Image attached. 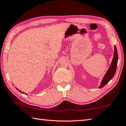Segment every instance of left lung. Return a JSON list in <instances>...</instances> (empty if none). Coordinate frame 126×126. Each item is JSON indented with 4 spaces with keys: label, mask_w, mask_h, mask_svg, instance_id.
Instances as JSON below:
<instances>
[{
    "label": "left lung",
    "mask_w": 126,
    "mask_h": 126,
    "mask_svg": "<svg viewBox=\"0 0 126 126\" xmlns=\"http://www.w3.org/2000/svg\"><path fill=\"white\" fill-rule=\"evenodd\" d=\"M118 53L116 47L114 46V53H113V59L111 62L110 67H109L107 72L104 76L102 81L100 84V86L99 87V88H101L108 83V82L112 79L113 77L116 73V68H117V65L118 61Z\"/></svg>",
    "instance_id": "8db88e82"
}]
</instances>
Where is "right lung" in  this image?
I'll return each mask as SVG.
<instances>
[{"mask_svg":"<svg viewBox=\"0 0 126 126\" xmlns=\"http://www.w3.org/2000/svg\"><path fill=\"white\" fill-rule=\"evenodd\" d=\"M16 88V89H17V90H18V91H19V92H21V93H24V94H26V95H27V94H26V93H24V92H22V91H20V90H19L18 88Z\"/></svg>","mask_w":126,"mask_h":126,"instance_id":"1","label":"right lung"}]
</instances>
